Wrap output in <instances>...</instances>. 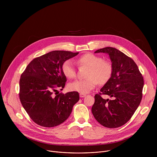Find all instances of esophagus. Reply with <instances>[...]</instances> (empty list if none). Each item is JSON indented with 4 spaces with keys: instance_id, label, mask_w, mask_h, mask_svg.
Here are the masks:
<instances>
[{
    "instance_id": "1",
    "label": "esophagus",
    "mask_w": 157,
    "mask_h": 157,
    "mask_svg": "<svg viewBox=\"0 0 157 157\" xmlns=\"http://www.w3.org/2000/svg\"><path fill=\"white\" fill-rule=\"evenodd\" d=\"M86 96V94H84V93H80L79 94V96L81 97V98H84V97H85Z\"/></svg>"
}]
</instances>
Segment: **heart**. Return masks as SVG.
Here are the masks:
<instances>
[{
    "mask_svg": "<svg viewBox=\"0 0 157 157\" xmlns=\"http://www.w3.org/2000/svg\"><path fill=\"white\" fill-rule=\"evenodd\" d=\"M77 63L79 66L89 67L86 74V79L76 80L68 85L70 90L81 93H87L92 90L98 84H106L113 75V68L112 64L98 55L86 53L80 56ZM63 75L68 79L75 78L76 76V69L73 62L68 59L61 66Z\"/></svg>",
    "mask_w": 157,
    "mask_h": 157,
    "instance_id": "1",
    "label": "heart"
}]
</instances>
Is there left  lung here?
<instances>
[{"label":"left lung","instance_id":"left-lung-1","mask_svg":"<svg viewBox=\"0 0 157 157\" xmlns=\"http://www.w3.org/2000/svg\"><path fill=\"white\" fill-rule=\"evenodd\" d=\"M95 53L109 54L113 71L101 92L94 96L92 113L102 125L119 127L131 119L140 104L144 78L134 61L117 49L105 47ZM101 95H107L110 99H103Z\"/></svg>","mask_w":157,"mask_h":157}]
</instances>
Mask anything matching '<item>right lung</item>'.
<instances>
[{
	"label": "right lung",
	"instance_id": "add662e5",
	"mask_svg": "<svg viewBox=\"0 0 157 157\" xmlns=\"http://www.w3.org/2000/svg\"><path fill=\"white\" fill-rule=\"evenodd\" d=\"M79 52L52 51L34 58L22 73L20 79L19 98L31 119L45 127L57 126L70 116L73 105L79 101L76 91L56 93L63 90L66 78L62 64Z\"/></svg>",
	"mask_w": 157,
	"mask_h": 157
}]
</instances>
